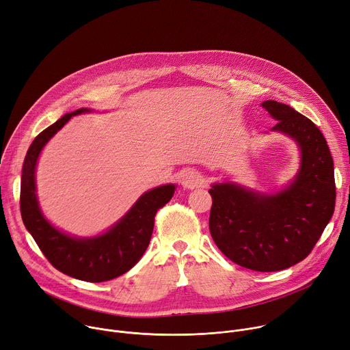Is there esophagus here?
Listing matches in <instances>:
<instances>
[{
	"label": "esophagus",
	"instance_id": "obj_1",
	"mask_svg": "<svg viewBox=\"0 0 350 350\" xmlns=\"http://www.w3.org/2000/svg\"><path fill=\"white\" fill-rule=\"evenodd\" d=\"M202 182H203V178H202L200 172H198L195 170H187L182 175V185H183V187H187V189L198 187L199 185H202Z\"/></svg>",
	"mask_w": 350,
	"mask_h": 350
}]
</instances>
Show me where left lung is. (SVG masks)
<instances>
[{"label":"left lung","mask_w":350,"mask_h":350,"mask_svg":"<svg viewBox=\"0 0 350 350\" xmlns=\"http://www.w3.org/2000/svg\"><path fill=\"white\" fill-rule=\"evenodd\" d=\"M301 151L300 171L288 189L267 196L232 183L213 185L210 234L218 249L241 267L271 273L304 260L335 208L334 161L321 131L286 104L262 103Z\"/></svg>","instance_id":"1"}]
</instances>
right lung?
Listing matches in <instances>:
<instances>
[{"mask_svg": "<svg viewBox=\"0 0 350 350\" xmlns=\"http://www.w3.org/2000/svg\"><path fill=\"white\" fill-rule=\"evenodd\" d=\"M86 109L65 113L38 133L25 157L21 182V214L25 226L46 258L61 273L88 282H104L125 274L148 247L154 217L174 196L175 186L164 185L146 191L131 211L107 234L93 239H76L51 226L38 208L34 168L44 144L72 118Z\"/></svg>", "mask_w": 350, "mask_h": 350, "instance_id": "add662e5", "label": "right lung"}]
</instances>
